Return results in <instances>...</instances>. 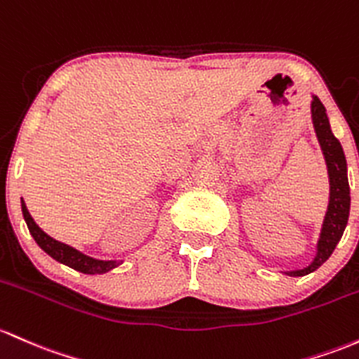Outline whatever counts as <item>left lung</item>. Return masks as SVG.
Returning a JSON list of instances; mask_svg holds the SVG:
<instances>
[{
	"instance_id": "8db88e82",
	"label": "left lung",
	"mask_w": 359,
	"mask_h": 359,
	"mask_svg": "<svg viewBox=\"0 0 359 359\" xmlns=\"http://www.w3.org/2000/svg\"><path fill=\"white\" fill-rule=\"evenodd\" d=\"M312 122L315 135H317L318 144H320L322 153H324L327 173H329V206H327L324 223H322L320 237L317 242V254L313 261L303 269L285 271L286 276H306L324 264L330 257L336 245L344 233V228L348 224L349 206H351V196H349V182H348V163H346L344 151L336 136L330 129L329 117H327L325 107L318 100L317 95H312Z\"/></svg>"
}]
</instances>
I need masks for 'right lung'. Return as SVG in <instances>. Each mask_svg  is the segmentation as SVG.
I'll use <instances>...</instances> for the list:
<instances>
[{"label":"right lung","mask_w":359,"mask_h":359,"mask_svg":"<svg viewBox=\"0 0 359 359\" xmlns=\"http://www.w3.org/2000/svg\"><path fill=\"white\" fill-rule=\"evenodd\" d=\"M22 212H23V218H25L27 226H29L30 235H32L35 242H37V245L41 247L46 254H49L50 257L56 259L57 262L73 267L74 271H80V273H85V274L109 273L110 269H114V267H117L121 264L117 261H98V259L85 255L83 252L73 249V247L66 245V243L57 242L56 238L49 237V235H47L42 228H39V224L34 222V218L30 216L25 203H23V199H22Z\"/></svg>","instance_id":"add662e5"}]
</instances>
